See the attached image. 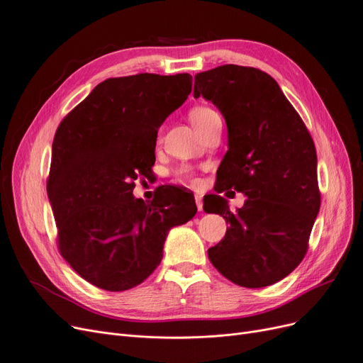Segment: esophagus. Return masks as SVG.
Segmentation results:
<instances>
[{"label": "esophagus", "mask_w": 363, "mask_h": 363, "mask_svg": "<svg viewBox=\"0 0 363 363\" xmlns=\"http://www.w3.org/2000/svg\"><path fill=\"white\" fill-rule=\"evenodd\" d=\"M194 199H196L197 209H199V211H203V202H202V197H200V196H196Z\"/></svg>", "instance_id": "1"}]
</instances>
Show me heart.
Instances as JSON below:
<instances>
[{
  "mask_svg": "<svg viewBox=\"0 0 363 363\" xmlns=\"http://www.w3.org/2000/svg\"><path fill=\"white\" fill-rule=\"evenodd\" d=\"M216 115H218V113L213 109H211V107L200 106V107H194V109L190 112V119H191L193 125L200 131L208 124V121ZM182 177H184L185 181H189L190 184H197V178L190 172H184Z\"/></svg>",
  "mask_w": 363,
  "mask_h": 363,
  "instance_id": "heart-1",
  "label": "heart"
}]
</instances>
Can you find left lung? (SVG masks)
<instances>
[{
  "label": "left lung",
  "instance_id": "8db88e82",
  "mask_svg": "<svg viewBox=\"0 0 363 363\" xmlns=\"http://www.w3.org/2000/svg\"><path fill=\"white\" fill-rule=\"evenodd\" d=\"M193 94L216 104L227 124L229 151L217 172V191L247 196L236 212L224 197L205 196V212L229 224L208 257L238 286L275 284L305 257L320 211L311 134L275 79L254 67L225 64L199 73Z\"/></svg>",
  "mask_w": 363,
  "mask_h": 363
}]
</instances>
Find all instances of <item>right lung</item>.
Instances as JSON below:
<instances>
[{
    "label": "right lung",
    "mask_w": 363,
    "mask_h": 363,
    "mask_svg": "<svg viewBox=\"0 0 363 363\" xmlns=\"http://www.w3.org/2000/svg\"><path fill=\"white\" fill-rule=\"evenodd\" d=\"M189 73L106 79L67 115L52 143L48 197L58 250L88 283L107 291L139 286L163 259L169 230L191 220V193L163 185L151 203L134 181L155 163L160 125L190 96Z\"/></svg>",
    "instance_id": "obj_1"
}]
</instances>
